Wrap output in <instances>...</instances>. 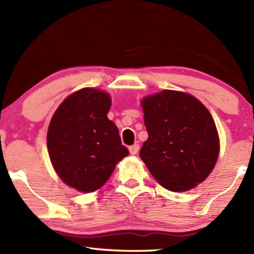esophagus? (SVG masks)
<instances>
[{
  "instance_id": "1",
  "label": "esophagus",
  "mask_w": 254,
  "mask_h": 254,
  "mask_svg": "<svg viewBox=\"0 0 254 254\" xmlns=\"http://www.w3.org/2000/svg\"><path fill=\"white\" fill-rule=\"evenodd\" d=\"M139 149H140V145L137 144V143L133 144V145H131L130 148H128V150H130V153H131V154H136L137 152H139Z\"/></svg>"
}]
</instances>
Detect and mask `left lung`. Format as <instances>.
Masks as SVG:
<instances>
[{"instance_id": "obj_1", "label": "left lung", "mask_w": 254, "mask_h": 254, "mask_svg": "<svg viewBox=\"0 0 254 254\" xmlns=\"http://www.w3.org/2000/svg\"><path fill=\"white\" fill-rule=\"evenodd\" d=\"M141 105L149 137L140 158L157 182L176 192L203 183L220 153L208 110L196 97L169 89L144 97Z\"/></svg>"}]
</instances>
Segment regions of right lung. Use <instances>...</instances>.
I'll use <instances>...</instances> for the list:
<instances>
[{
	"mask_svg": "<svg viewBox=\"0 0 254 254\" xmlns=\"http://www.w3.org/2000/svg\"><path fill=\"white\" fill-rule=\"evenodd\" d=\"M110 107L109 94L83 88L59 105L49 124L51 163L64 183L81 192L100 189L128 154L117 126L107 119Z\"/></svg>",
	"mask_w": 254,
	"mask_h": 254,
	"instance_id": "1",
	"label": "right lung"
}]
</instances>
